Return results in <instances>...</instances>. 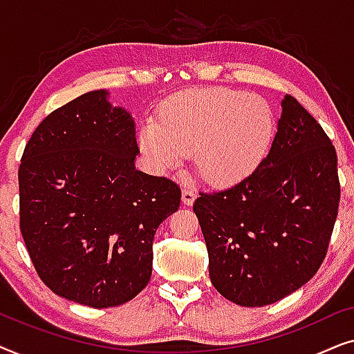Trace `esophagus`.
I'll list each match as a JSON object with an SVG mask.
<instances>
[{"mask_svg":"<svg viewBox=\"0 0 354 354\" xmlns=\"http://www.w3.org/2000/svg\"><path fill=\"white\" fill-rule=\"evenodd\" d=\"M196 200V192L192 190V188H183L182 192V201L185 205H193V201Z\"/></svg>","mask_w":354,"mask_h":354,"instance_id":"34e87169","label":"esophagus"}]
</instances>
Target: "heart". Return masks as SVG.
Listing matches in <instances>:
<instances>
[{
  "label": "heart",
  "instance_id": "obj_1",
  "mask_svg": "<svg viewBox=\"0 0 354 354\" xmlns=\"http://www.w3.org/2000/svg\"><path fill=\"white\" fill-rule=\"evenodd\" d=\"M274 133L272 108L261 96L195 88L164 101L158 124L142 129L140 145L159 169L177 166L195 151L193 162L201 180L230 185L263 162Z\"/></svg>",
  "mask_w": 354,
  "mask_h": 354
}]
</instances>
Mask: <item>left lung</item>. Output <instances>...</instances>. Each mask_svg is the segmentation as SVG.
Masks as SVG:
<instances>
[{
  "mask_svg": "<svg viewBox=\"0 0 354 354\" xmlns=\"http://www.w3.org/2000/svg\"><path fill=\"white\" fill-rule=\"evenodd\" d=\"M338 203L335 147L297 98L285 95L263 162L224 190L200 192L193 203L212 285L248 308L297 292L326 258Z\"/></svg>",
  "mask_w": 354,
  "mask_h": 354,
  "instance_id": "1",
  "label": "left lung"
}]
</instances>
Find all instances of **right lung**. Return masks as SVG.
I'll return each instance as SVG.
<instances>
[{
    "label": "right lung",
    "instance_id": "right-lung-1",
    "mask_svg": "<svg viewBox=\"0 0 354 354\" xmlns=\"http://www.w3.org/2000/svg\"><path fill=\"white\" fill-rule=\"evenodd\" d=\"M133 119L104 90L41 120L19 166V225L38 277L91 308L127 303L147 287L159 224L180 187L135 169Z\"/></svg>",
    "mask_w": 354,
    "mask_h": 354
}]
</instances>
